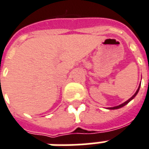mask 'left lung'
<instances>
[{"instance_id": "left-lung-1", "label": "left lung", "mask_w": 149, "mask_h": 149, "mask_svg": "<svg viewBox=\"0 0 149 149\" xmlns=\"http://www.w3.org/2000/svg\"><path fill=\"white\" fill-rule=\"evenodd\" d=\"M140 86H141V84H140ZM140 86H139V88H137V90H136V92H135V94L133 95V96L131 97L130 99H129V100H128L127 101H125V102H123V103H122V104H120V105L116 106V107H109L108 109H110V110H115V109H119V108H121V107H124V106L126 105V104H127L128 102H130V101H131V100H133V99H134V97L136 96V94L138 93V91H139V89H140Z\"/></svg>"}]
</instances>
